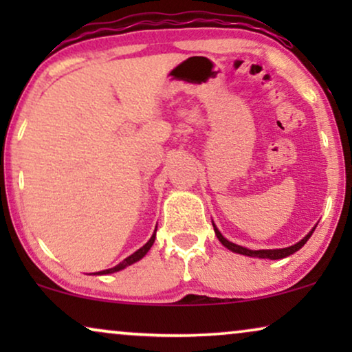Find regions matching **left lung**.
<instances>
[{
    "mask_svg": "<svg viewBox=\"0 0 352 352\" xmlns=\"http://www.w3.org/2000/svg\"><path fill=\"white\" fill-rule=\"evenodd\" d=\"M213 228H214V234H216V237L219 239V242L224 245L226 248H229L230 252H234V253H240V254H245V256H256V258H267V259H282V258H287V256H290V254H293L295 252H298V250H300L302 245H305L307 240H309V237L312 235V232H314V229L311 230L309 234L306 235L305 239L301 240V242H298V243H295V245H292V247H287V248H278V250H248V248H243V247H240V245H235V243H232V242H229L228 239H224L223 235H221V232L218 230V228H216V226L213 224Z\"/></svg>",
    "mask_w": 352,
    "mask_h": 352,
    "instance_id": "left-lung-1",
    "label": "left lung"
}]
</instances>
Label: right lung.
I'll return each mask as SVG.
<instances>
[{
  "label": "right lung",
  "mask_w": 352,
  "mask_h": 352,
  "mask_svg": "<svg viewBox=\"0 0 352 352\" xmlns=\"http://www.w3.org/2000/svg\"><path fill=\"white\" fill-rule=\"evenodd\" d=\"M153 242H155V232H153V235L151 237V240H148V242L144 245L142 248H139L138 252H134L131 256H128L126 259H123L122 263L120 264H117V266L115 267H112V269H105V271H100V272H96V274H99V276H102V274H112V272H118V271H122V269H124L126 266H129V264H133V263H136V261H139V259L141 258H144L147 254V252L148 250H151V247L153 245Z\"/></svg>",
  "instance_id": "add662e5"
}]
</instances>
